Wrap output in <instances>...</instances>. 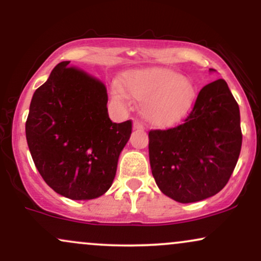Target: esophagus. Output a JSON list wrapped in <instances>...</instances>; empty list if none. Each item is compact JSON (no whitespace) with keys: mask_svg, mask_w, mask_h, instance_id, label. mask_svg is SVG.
Here are the masks:
<instances>
[{"mask_svg":"<svg viewBox=\"0 0 261 261\" xmlns=\"http://www.w3.org/2000/svg\"><path fill=\"white\" fill-rule=\"evenodd\" d=\"M134 128H135V130H143L145 126H143V124L140 120H135L134 121Z\"/></svg>","mask_w":261,"mask_h":261,"instance_id":"34e87169","label":"esophagus"}]
</instances>
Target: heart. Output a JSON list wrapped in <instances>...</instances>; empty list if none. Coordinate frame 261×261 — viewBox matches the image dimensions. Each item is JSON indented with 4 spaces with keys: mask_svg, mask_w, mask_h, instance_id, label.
<instances>
[{
    "mask_svg": "<svg viewBox=\"0 0 261 261\" xmlns=\"http://www.w3.org/2000/svg\"><path fill=\"white\" fill-rule=\"evenodd\" d=\"M125 87L131 97L141 101V113L146 121L157 127L178 122L190 109L195 88L180 73L164 68L136 71L125 77ZM114 99L125 101L126 92L120 83L112 86Z\"/></svg>",
    "mask_w": 261,
    "mask_h": 261,
    "instance_id": "b5f03b06",
    "label": "heart"
}]
</instances>
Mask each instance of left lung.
<instances>
[{"mask_svg": "<svg viewBox=\"0 0 261 261\" xmlns=\"http://www.w3.org/2000/svg\"><path fill=\"white\" fill-rule=\"evenodd\" d=\"M148 137L152 174L162 193L181 203L201 201L226 187L238 162V103L226 81H214L199 92L182 124L151 130Z\"/></svg>", "mask_w": 261, "mask_h": 261, "instance_id": "8db88e82", "label": "left lung"}]
</instances>
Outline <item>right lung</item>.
Wrapping results in <instances>:
<instances>
[{"mask_svg": "<svg viewBox=\"0 0 261 261\" xmlns=\"http://www.w3.org/2000/svg\"><path fill=\"white\" fill-rule=\"evenodd\" d=\"M62 61L33 94L25 136L35 167L60 195L91 200L112 187L133 121L108 115L99 80Z\"/></svg>", "mask_w": 261, "mask_h": 261, "instance_id": "add662e5", "label": "right lung"}]
</instances>
